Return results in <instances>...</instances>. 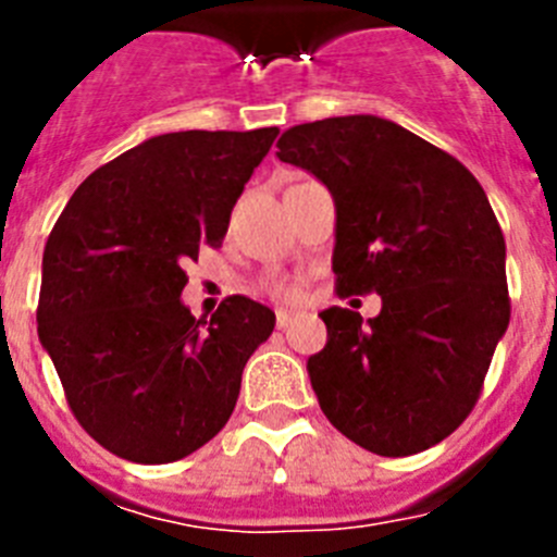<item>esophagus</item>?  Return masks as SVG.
Segmentation results:
<instances>
[{
	"label": "esophagus",
	"mask_w": 557,
	"mask_h": 557,
	"mask_svg": "<svg viewBox=\"0 0 557 557\" xmlns=\"http://www.w3.org/2000/svg\"><path fill=\"white\" fill-rule=\"evenodd\" d=\"M289 321H293V312H287V309H278V312H275V323H278V329H287Z\"/></svg>",
	"instance_id": "obj_1"
}]
</instances>
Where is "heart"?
I'll list each match as a JSON object with an SVG mask.
<instances>
[{
	"mask_svg": "<svg viewBox=\"0 0 557 557\" xmlns=\"http://www.w3.org/2000/svg\"><path fill=\"white\" fill-rule=\"evenodd\" d=\"M270 289H273L275 295H289V289L284 287V284H270Z\"/></svg>",
	"mask_w": 557,
	"mask_h": 557,
	"instance_id": "heart-1",
	"label": "heart"
}]
</instances>
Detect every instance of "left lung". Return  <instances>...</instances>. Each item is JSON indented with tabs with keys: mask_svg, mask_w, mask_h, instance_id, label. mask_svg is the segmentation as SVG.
Returning <instances> with one entry per match:
<instances>
[{
	"mask_svg": "<svg viewBox=\"0 0 557 557\" xmlns=\"http://www.w3.org/2000/svg\"><path fill=\"white\" fill-rule=\"evenodd\" d=\"M275 147L332 195L337 293L382 295L366 323L321 312L326 346L307 359L318 405L373 455L441 444L476 405L510 321L505 236L480 181L373 113L293 125Z\"/></svg>",
	"mask_w": 557,
	"mask_h": 557,
	"instance_id": "1",
	"label": "left lung"
}]
</instances>
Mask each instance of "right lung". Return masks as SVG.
I'll list each match as a JSON object with an SVG mask.
<instances>
[{
	"mask_svg": "<svg viewBox=\"0 0 557 557\" xmlns=\"http://www.w3.org/2000/svg\"><path fill=\"white\" fill-rule=\"evenodd\" d=\"M278 127L178 131L108 161L69 198L41 264L38 339L83 430L116 457L172 462L225 426L275 326L243 295L195 321L184 264L220 245Z\"/></svg>",
	"mask_w": 557,
	"mask_h": 557,
	"instance_id": "obj_1",
	"label": "right lung"
}]
</instances>
